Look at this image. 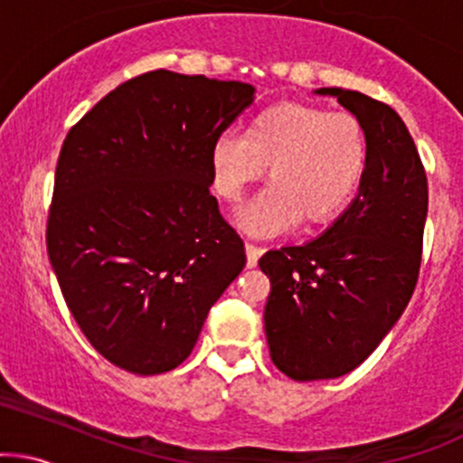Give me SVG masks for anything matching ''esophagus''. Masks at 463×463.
<instances>
[{
    "instance_id": "1",
    "label": "esophagus",
    "mask_w": 463,
    "mask_h": 463,
    "mask_svg": "<svg viewBox=\"0 0 463 463\" xmlns=\"http://www.w3.org/2000/svg\"><path fill=\"white\" fill-rule=\"evenodd\" d=\"M261 255H263L261 246H257V243H252V241H246V266L248 268H255L259 257H261Z\"/></svg>"
}]
</instances>
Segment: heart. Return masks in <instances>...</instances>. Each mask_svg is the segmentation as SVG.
<instances>
[{
  "label": "heart",
  "instance_id": "obj_1",
  "mask_svg": "<svg viewBox=\"0 0 463 463\" xmlns=\"http://www.w3.org/2000/svg\"><path fill=\"white\" fill-rule=\"evenodd\" d=\"M213 189L226 202L261 180L270 184L237 215L257 237H272L306 222H332L352 202L369 162L367 129L349 111L307 103H277L250 118L246 134H222L211 146Z\"/></svg>",
  "mask_w": 463,
  "mask_h": 463
}]
</instances>
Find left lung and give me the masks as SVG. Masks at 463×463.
<instances>
[{
	"label": "left lung",
	"mask_w": 463,
	"mask_h": 463,
	"mask_svg": "<svg viewBox=\"0 0 463 463\" xmlns=\"http://www.w3.org/2000/svg\"><path fill=\"white\" fill-rule=\"evenodd\" d=\"M367 129L369 162L355 200L318 240L268 250L263 309L274 367L297 383L354 372L413 297L429 182L415 142L387 103L323 88Z\"/></svg>",
	"instance_id": "1"
}]
</instances>
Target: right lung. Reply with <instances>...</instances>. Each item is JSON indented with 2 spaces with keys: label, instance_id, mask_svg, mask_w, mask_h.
<instances>
[{
  "label": "right lung",
  "instance_id": "obj_1",
  "mask_svg": "<svg viewBox=\"0 0 463 463\" xmlns=\"http://www.w3.org/2000/svg\"><path fill=\"white\" fill-rule=\"evenodd\" d=\"M240 80L154 70L65 136L45 246L91 347L129 373L184 363L208 309L246 266L211 195V146L250 108Z\"/></svg>",
  "mask_w": 463,
  "mask_h": 463
}]
</instances>
